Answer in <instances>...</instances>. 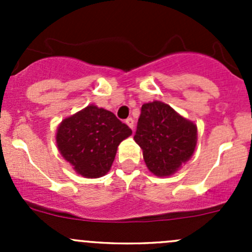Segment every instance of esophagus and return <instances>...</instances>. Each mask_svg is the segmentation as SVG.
Segmentation results:
<instances>
[{"label":"esophagus","instance_id":"1","mask_svg":"<svg viewBox=\"0 0 252 252\" xmlns=\"http://www.w3.org/2000/svg\"><path fill=\"white\" fill-rule=\"evenodd\" d=\"M126 126H128L130 129H134V121H133V118L126 119Z\"/></svg>","mask_w":252,"mask_h":252}]
</instances>
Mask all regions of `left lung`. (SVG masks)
Masks as SVG:
<instances>
[{
	"label": "left lung",
	"instance_id": "8db88e82",
	"mask_svg": "<svg viewBox=\"0 0 252 252\" xmlns=\"http://www.w3.org/2000/svg\"><path fill=\"white\" fill-rule=\"evenodd\" d=\"M134 140L146 167L156 177H169L194 155L197 126L162 101L144 103Z\"/></svg>",
	"mask_w": 252,
	"mask_h": 252
}]
</instances>
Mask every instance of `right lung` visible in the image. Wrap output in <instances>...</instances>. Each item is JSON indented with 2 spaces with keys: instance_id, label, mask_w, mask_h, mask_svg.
Masks as SVG:
<instances>
[{
  "instance_id": "1",
  "label": "right lung",
  "mask_w": 252,
  "mask_h": 252,
  "mask_svg": "<svg viewBox=\"0 0 252 252\" xmlns=\"http://www.w3.org/2000/svg\"><path fill=\"white\" fill-rule=\"evenodd\" d=\"M130 135L131 129L111 111L89 105L61 122L56 144L79 175L100 178L111 169L119 144Z\"/></svg>"
}]
</instances>
